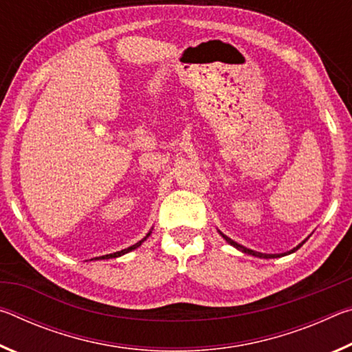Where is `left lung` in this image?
<instances>
[{"label":"left lung","mask_w":352,"mask_h":352,"mask_svg":"<svg viewBox=\"0 0 352 352\" xmlns=\"http://www.w3.org/2000/svg\"><path fill=\"white\" fill-rule=\"evenodd\" d=\"M220 234H222V233H220ZM222 236H223V234H222ZM223 239H225L226 242H228V243H231V245H233V247H236L237 250H241V252H243V253H247V254H253V256H256V258H264V259L279 258V256H285V254L294 253V252H296V250L302 245V243L306 242V241H305V242H301L300 245H298V247H296V248H294V250H290V252H287V253H283V254H264V253H258V252H253V250H248V248H245V247H242V245H239V243L234 242V241H231L230 237H226V236H223Z\"/></svg>","instance_id":"8db88e82"}]
</instances>
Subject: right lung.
I'll return each instance as SVG.
<instances>
[{
  "label": "right lung",
  "instance_id": "add662e5",
  "mask_svg": "<svg viewBox=\"0 0 352 352\" xmlns=\"http://www.w3.org/2000/svg\"><path fill=\"white\" fill-rule=\"evenodd\" d=\"M147 236H151V233H148ZM147 236L144 237V239L142 241H140V242H136L135 245H132V247H129V248H126V250H121V252H116V253H111V254H104V256H99V258H96V259H110V258H118V256H122V254H126V253H129V252H132V250H135L136 247H140L142 242H144L146 239H147Z\"/></svg>",
  "mask_w": 352,
  "mask_h": 352
}]
</instances>
